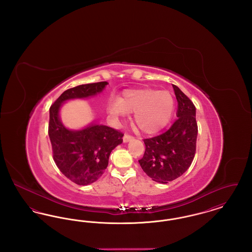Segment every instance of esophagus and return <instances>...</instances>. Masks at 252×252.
<instances>
[{
    "label": "esophagus",
    "instance_id": "obj_1",
    "mask_svg": "<svg viewBox=\"0 0 252 252\" xmlns=\"http://www.w3.org/2000/svg\"><path fill=\"white\" fill-rule=\"evenodd\" d=\"M133 139V136H131V135H129V134H125L124 135V137H123V140H124V142L125 143H127V142H129L130 140H132Z\"/></svg>",
    "mask_w": 252,
    "mask_h": 252
}]
</instances>
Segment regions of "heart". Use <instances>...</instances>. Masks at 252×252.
Wrapping results in <instances>:
<instances>
[{"label":"heart","instance_id":"heart-1","mask_svg":"<svg viewBox=\"0 0 252 252\" xmlns=\"http://www.w3.org/2000/svg\"><path fill=\"white\" fill-rule=\"evenodd\" d=\"M175 96L169 91L156 89L128 90L121 99H111L108 111L114 117H123L134 111L133 121L141 131L155 133L171 120L175 110Z\"/></svg>","mask_w":252,"mask_h":252}]
</instances>
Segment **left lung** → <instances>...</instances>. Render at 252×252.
<instances>
[{
  "instance_id": "1",
  "label": "left lung",
  "mask_w": 252,
  "mask_h": 252,
  "mask_svg": "<svg viewBox=\"0 0 252 252\" xmlns=\"http://www.w3.org/2000/svg\"><path fill=\"white\" fill-rule=\"evenodd\" d=\"M178 100V119L167 131L144 139L145 151L139 163L144 173L159 183L176 180L187 171L195 154L197 123L195 107L179 87L173 85Z\"/></svg>"
}]
</instances>
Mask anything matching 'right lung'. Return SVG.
I'll use <instances>...</instances> for the list:
<instances>
[{
  "instance_id": "right-lung-1",
  "label": "right lung",
  "mask_w": 252,
  "mask_h": 252,
  "mask_svg": "<svg viewBox=\"0 0 252 252\" xmlns=\"http://www.w3.org/2000/svg\"><path fill=\"white\" fill-rule=\"evenodd\" d=\"M107 85L104 81L69 89L50 108L48 134L54 160L60 172L78 185L91 184L103 175L111 151L123 143L124 134L94 123L80 130L68 129L60 121V109L65 101L96 95Z\"/></svg>"
}]
</instances>
